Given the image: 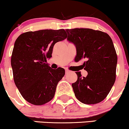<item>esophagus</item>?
Returning a JSON list of instances; mask_svg holds the SVG:
<instances>
[{"label": "esophagus", "instance_id": "1", "mask_svg": "<svg viewBox=\"0 0 129 129\" xmlns=\"http://www.w3.org/2000/svg\"><path fill=\"white\" fill-rule=\"evenodd\" d=\"M69 73H70V71L69 70H65V73H66V74H68Z\"/></svg>", "mask_w": 129, "mask_h": 129}]
</instances>
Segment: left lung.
Listing matches in <instances>:
<instances>
[{
  "mask_svg": "<svg viewBox=\"0 0 129 129\" xmlns=\"http://www.w3.org/2000/svg\"><path fill=\"white\" fill-rule=\"evenodd\" d=\"M67 41L76 48V62L85 59L82 66L86 77L77 72V80L72 84L77 100L84 104L103 101L114 85L117 57L113 41L106 33L88 28L66 29Z\"/></svg>",
  "mask_w": 129,
  "mask_h": 129,
  "instance_id": "obj_1",
  "label": "left lung"
}]
</instances>
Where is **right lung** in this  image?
<instances>
[{
	"label": "right lung",
	"mask_w": 129,
	"mask_h": 129,
	"mask_svg": "<svg viewBox=\"0 0 129 129\" xmlns=\"http://www.w3.org/2000/svg\"><path fill=\"white\" fill-rule=\"evenodd\" d=\"M66 37L62 29L26 32L16 39L11 58L13 79L29 103L42 105L53 98L65 71L62 68L52 69L47 58L52 57L54 45Z\"/></svg>",
	"instance_id": "right-lung-1"
}]
</instances>
